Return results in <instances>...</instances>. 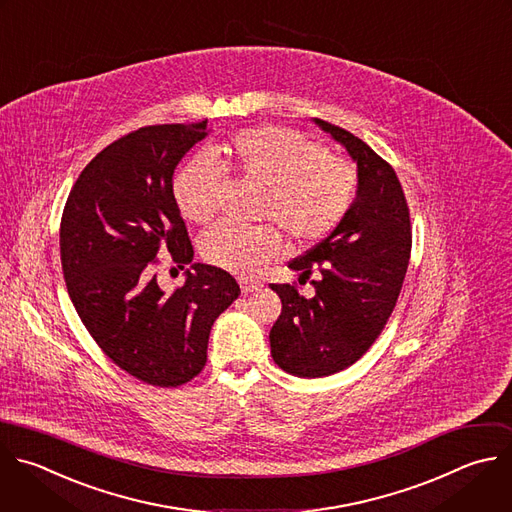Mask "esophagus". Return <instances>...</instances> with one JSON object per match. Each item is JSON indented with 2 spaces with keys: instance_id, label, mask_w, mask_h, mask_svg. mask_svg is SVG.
<instances>
[{
  "instance_id": "esophagus-1",
  "label": "esophagus",
  "mask_w": 512,
  "mask_h": 512,
  "mask_svg": "<svg viewBox=\"0 0 512 512\" xmlns=\"http://www.w3.org/2000/svg\"><path fill=\"white\" fill-rule=\"evenodd\" d=\"M239 283H241V291H243V293H253V291H257V289H261V287H263V283H261V281L247 279V277L239 279Z\"/></svg>"
}]
</instances>
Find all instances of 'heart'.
<instances>
[{
  "instance_id": "heart-1",
  "label": "heart",
  "mask_w": 512,
  "mask_h": 512,
  "mask_svg": "<svg viewBox=\"0 0 512 512\" xmlns=\"http://www.w3.org/2000/svg\"><path fill=\"white\" fill-rule=\"evenodd\" d=\"M243 181L263 189L259 217L277 223L295 243L309 245L325 239L344 223L358 195V168L327 146L303 134L277 128H249L213 150ZM221 166L211 156L185 164L173 183L181 213L199 225L219 211ZM283 251L275 225L239 227L221 223L207 231L201 253L211 265L239 275H251Z\"/></svg>"
}]
</instances>
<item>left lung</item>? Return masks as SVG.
Segmentation results:
<instances>
[{
	"instance_id": "left-lung-1",
	"label": "left lung",
	"mask_w": 512,
	"mask_h": 512,
	"mask_svg": "<svg viewBox=\"0 0 512 512\" xmlns=\"http://www.w3.org/2000/svg\"><path fill=\"white\" fill-rule=\"evenodd\" d=\"M358 162V197L327 239L289 263L311 273L313 297L297 283H271L281 315L269 342L275 364L299 378H323L356 364L386 327L408 271L410 209L396 170L352 132L315 118Z\"/></svg>"
}]
</instances>
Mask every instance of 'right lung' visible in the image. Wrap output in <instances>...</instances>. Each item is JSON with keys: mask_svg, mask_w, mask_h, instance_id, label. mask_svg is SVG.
Segmentation results:
<instances>
[{"mask_svg": "<svg viewBox=\"0 0 512 512\" xmlns=\"http://www.w3.org/2000/svg\"><path fill=\"white\" fill-rule=\"evenodd\" d=\"M205 136L207 120L124 134L86 164L60 223L62 271L82 323L120 370L158 388L201 374L211 327L241 293L231 273L203 263L170 293L156 281L158 253L179 269L193 261L173 175Z\"/></svg>", "mask_w": 512, "mask_h": 512, "instance_id": "obj_1", "label": "right lung"}]
</instances>
